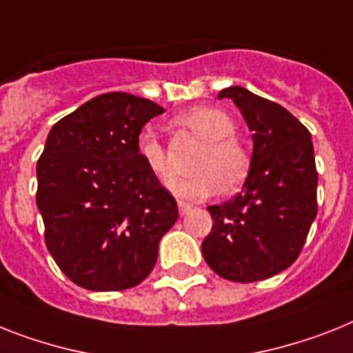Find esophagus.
Listing matches in <instances>:
<instances>
[{
    "mask_svg": "<svg viewBox=\"0 0 353 353\" xmlns=\"http://www.w3.org/2000/svg\"><path fill=\"white\" fill-rule=\"evenodd\" d=\"M179 211L182 216H185V214H189V212L193 211V205H191V203H185V202H179Z\"/></svg>",
    "mask_w": 353,
    "mask_h": 353,
    "instance_id": "obj_1",
    "label": "esophagus"
}]
</instances>
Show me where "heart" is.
I'll list each match as a JSON object with an SVG mask.
<instances>
[{"instance_id":"heart-1","label":"heart","mask_w":353,"mask_h":353,"mask_svg":"<svg viewBox=\"0 0 353 353\" xmlns=\"http://www.w3.org/2000/svg\"><path fill=\"white\" fill-rule=\"evenodd\" d=\"M176 126L189 130L205 142L194 170L196 174L179 180L171 185L176 196L183 200H203L216 196L223 189H236L247 179L250 170V153L234 137L236 124L223 110L212 106H196L174 119ZM137 153L162 183L173 180L168 148L151 130L141 131L137 139Z\"/></svg>"}]
</instances>
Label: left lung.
<instances>
[{
  "label": "left lung",
  "mask_w": 353,
  "mask_h": 353,
  "mask_svg": "<svg viewBox=\"0 0 353 353\" xmlns=\"http://www.w3.org/2000/svg\"><path fill=\"white\" fill-rule=\"evenodd\" d=\"M240 108L254 151L241 193L211 205L203 260L236 283L272 278L298 260L317 214V170L310 131L278 103L231 86L218 93Z\"/></svg>",
  "instance_id": "8db88e82"
}]
</instances>
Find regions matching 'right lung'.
Returning a JSON list of instances; mask_svg holds the SVG:
<instances>
[{"label": "right lung", "instance_id": "add662e5", "mask_svg": "<svg viewBox=\"0 0 353 353\" xmlns=\"http://www.w3.org/2000/svg\"><path fill=\"white\" fill-rule=\"evenodd\" d=\"M164 108L130 93L92 99L55 122L37 160V208L59 269L88 290L144 281L176 200L145 168L137 139Z\"/></svg>", "mask_w": 353, "mask_h": 353}]
</instances>
